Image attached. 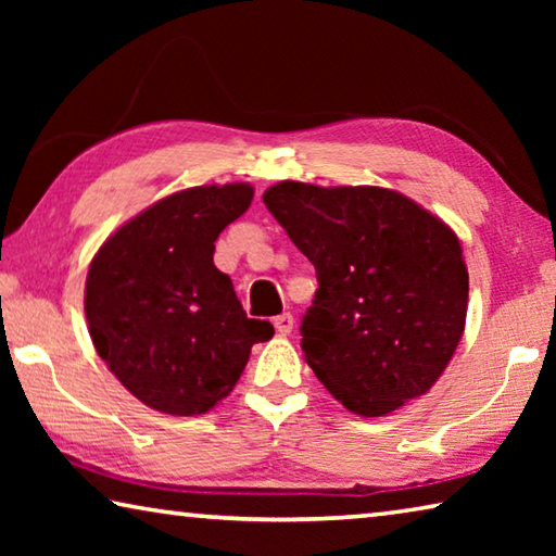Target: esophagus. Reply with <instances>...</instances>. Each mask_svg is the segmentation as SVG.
Listing matches in <instances>:
<instances>
[{"label": "esophagus", "mask_w": 556, "mask_h": 556, "mask_svg": "<svg viewBox=\"0 0 556 556\" xmlns=\"http://www.w3.org/2000/svg\"><path fill=\"white\" fill-rule=\"evenodd\" d=\"M275 328H277V331H279L281 336L291 333V328H294V316H291V314L277 316V318H275Z\"/></svg>", "instance_id": "obj_1"}]
</instances>
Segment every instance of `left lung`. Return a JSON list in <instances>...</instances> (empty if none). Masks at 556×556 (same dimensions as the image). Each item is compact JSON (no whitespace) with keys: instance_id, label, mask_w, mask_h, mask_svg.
Returning a JSON list of instances; mask_svg holds the SVG:
<instances>
[{"instance_id":"obj_1","label":"left lung","mask_w":556,"mask_h":556,"mask_svg":"<svg viewBox=\"0 0 556 556\" xmlns=\"http://www.w3.org/2000/svg\"><path fill=\"white\" fill-rule=\"evenodd\" d=\"M262 201L316 267L299 331L324 388L361 417L429 392L466 326L468 269L454 230L378 186L281 181Z\"/></svg>"}]
</instances>
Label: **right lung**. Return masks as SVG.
Instances as JSON below:
<instances>
[{"label": "right lung", "instance_id": "1", "mask_svg": "<svg viewBox=\"0 0 556 556\" xmlns=\"http://www.w3.org/2000/svg\"><path fill=\"white\" fill-rule=\"evenodd\" d=\"M250 184L195 186L122 225L92 257L86 316L96 351L147 407L191 417L232 392L269 321L248 318L213 265L218 235L250 208Z\"/></svg>", "mask_w": 556, "mask_h": 556}]
</instances>
